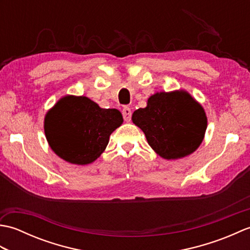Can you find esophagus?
I'll list each match as a JSON object with an SVG mask.
<instances>
[{
  "instance_id": "obj_1",
  "label": "esophagus",
  "mask_w": 250,
  "mask_h": 250,
  "mask_svg": "<svg viewBox=\"0 0 250 250\" xmlns=\"http://www.w3.org/2000/svg\"><path fill=\"white\" fill-rule=\"evenodd\" d=\"M122 116H124V119L125 121H130L131 120V117H132L131 108L128 107V106H125V107L122 108Z\"/></svg>"
}]
</instances>
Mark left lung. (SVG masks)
Here are the masks:
<instances>
[{
    "mask_svg": "<svg viewBox=\"0 0 250 250\" xmlns=\"http://www.w3.org/2000/svg\"><path fill=\"white\" fill-rule=\"evenodd\" d=\"M132 121L144 132L152 149L167 160L192 153L207 126L203 107L186 91L151 95L147 107L134 111Z\"/></svg>",
    "mask_w": 250,
    "mask_h": 250,
    "instance_id": "obj_1",
    "label": "left lung"
}]
</instances>
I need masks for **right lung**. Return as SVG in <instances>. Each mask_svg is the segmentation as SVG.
<instances>
[{
    "mask_svg": "<svg viewBox=\"0 0 250 250\" xmlns=\"http://www.w3.org/2000/svg\"><path fill=\"white\" fill-rule=\"evenodd\" d=\"M124 119L118 109L101 108L86 97L67 95L45 117V134L51 149L73 164L84 166L101 156L109 135Z\"/></svg>",
    "mask_w": 250,
    "mask_h": 250,
    "instance_id": "obj_1",
    "label": "right lung"
}]
</instances>
